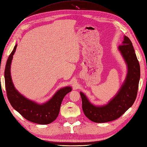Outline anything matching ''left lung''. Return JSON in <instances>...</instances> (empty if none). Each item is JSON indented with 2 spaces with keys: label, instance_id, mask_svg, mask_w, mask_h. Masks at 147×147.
<instances>
[{
  "label": "left lung",
  "instance_id": "8db88e82",
  "mask_svg": "<svg viewBox=\"0 0 147 147\" xmlns=\"http://www.w3.org/2000/svg\"><path fill=\"white\" fill-rule=\"evenodd\" d=\"M118 50L127 65L126 77L117 93L108 103L95 105L90 102L84 93L80 92L84 113L94 123H106L120 117L134 103L140 80V66L130 39L124 36Z\"/></svg>",
  "mask_w": 147,
  "mask_h": 147
}]
</instances>
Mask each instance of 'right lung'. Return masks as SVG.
I'll return each mask as SVG.
<instances>
[{"label": "right lung", "instance_id": "obj_1", "mask_svg": "<svg viewBox=\"0 0 147 147\" xmlns=\"http://www.w3.org/2000/svg\"><path fill=\"white\" fill-rule=\"evenodd\" d=\"M17 47V44L9 55L5 66V80L8 99L13 108L26 120L39 124H50L58 117L63 99L72 88L66 86L59 89L50 100L42 104L26 98L16 90L11 75V65Z\"/></svg>", "mask_w": 147, "mask_h": 147}]
</instances>
